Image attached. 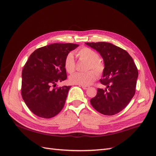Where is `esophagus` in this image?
Instances as JSON below:
<instances>
[{
    "instance_id": "obj_1",
    "label": "esophagus",
    "mask_w": 156,
    "mask_h": 156,
    "mask_svg": "<svg viewBox=\"0 0 156 156\" xmlns=\"http://www.w3.org/2000/svg\"><path fill=\"white\" fill-rule=\"evenodd\" d=\"M81 87H82L84 90H87V89H88V88H89V87H88V86H84V85H81Z\"/></svg>"
}]
</instances>
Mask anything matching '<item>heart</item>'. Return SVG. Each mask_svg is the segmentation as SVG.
I'll list each match as a JSON object with an SVG mask.
<instances>
[{"label":"heart","mask_w":156,"mask_h":156,"mask_svg":"<svg viewBox=\"0 0 156 156\" xmlns=\"http://www.w3.org/2000/svg\"><path fill=\"white\" fill-rule=\"evenodd\" d=\"M75 55L80 59H83L88 62L87 69L90 71L87 73H76L69 77V81L71 83L79 85L88 86L93 83L95 81L97 74H101L103 69L104 65L99 60L100 55L96 51L88 48H83L75 52ZM64 67L66 72L70 74L73 73L75 70V62L74 56L72 53H69L64 61Z\"/></svg>","instance_id":"b5f03b06"}]
</instances>
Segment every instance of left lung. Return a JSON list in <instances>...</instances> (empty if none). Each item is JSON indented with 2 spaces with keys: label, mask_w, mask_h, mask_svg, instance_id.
<instances>
[{
  "label": "left lung",
  "mask_w": 156,
  "mask_h": 156,
  "mask_svg": "<svg viewBox=\"0 0 156 156\" xmlns=\"http://www.w3.org/2000/svg\"><path fill=\"white\" fill-rule=\"evenodd\" d=\"M85 44L99 52L105 65L100 83L106 88H98L96 96L90 100L91 105L103 115H116L135 95L137 68L129 53L119 47L107 42Z\"/></svg>",
  "instance_id": "obj_1"
}]
</instances>
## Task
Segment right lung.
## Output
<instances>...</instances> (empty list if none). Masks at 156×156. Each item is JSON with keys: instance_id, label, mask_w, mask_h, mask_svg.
<instances>
[{"instance_id": "1", "label": "right lung", "mask_w": 156, "mask_h": 156, "mask_svg": "<svg viewBox=\"0 0 156 156\" xmlns=\"http://www.w3.org/2000/svg\"><path fill=\"white\" fill-rule=\"evenodd\" d=\"M78 46L53 44L37 49L30 55L22 71L21 95L34 115L50 119L62 109L71 87H52L66 79L65 58Z\"/></svg>"}]
</instances>
